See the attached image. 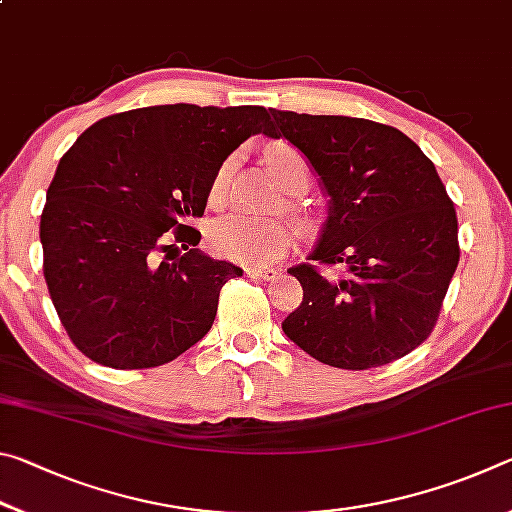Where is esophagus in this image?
Returning <instances> with one entry per match:
<instances>
[{
    "instance_id": "1",
    "label": "esophagus",
    "mask_w": 512,
    "mask_h": 512,
    "mask_svg": "<svg viewBox=\"0 0 512 512\" xmlns=\"http://www.w3.org/2000/svg\"><path fill=\"white\" fill-rule=\"evenodd\" d=\"M246 275L253 277V280H273L277 273H275V268H271V266H248Z\"/></svg>"
}]
</instances>
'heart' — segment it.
I'll return each mask as SVG.
<instances>
[{"label": "heart", "instance_id": "b5f03b06", "mask_svg": "<svg viewBox=\"0 0 512 512\" xmlns=\"http://www.w3.org/2000/svg\"><path fill=\"white\" fill-rule=\"evenodd\" d=\"M266 160L275 171L280 183L289 192H302L307 187V167L296 149L287 144H275L266 151ZM230 178V162L216 171L212 180V198L223 194ZM212 248L221 257L235 259L241 264H271L287 250L296 239V228L289 221L266 219L246 212L223 216L212 225Z\"/></svg>", "mask_w": 512, "mask_h": 512}]
</instances>
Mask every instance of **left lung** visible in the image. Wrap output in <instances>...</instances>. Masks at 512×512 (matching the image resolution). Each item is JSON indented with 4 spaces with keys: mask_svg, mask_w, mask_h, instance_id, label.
<instances>
[{
    "mask_svg": "<svg viewBox=\"0 0 512 512\" xmlns=\"http://www.w3.org/2000/svg\"><path fill=\"white\" fill-rule=\"evenodd\" d=\"M268 137L305 155L327 196L309 262L289 268L302 302L282 329L309 357L366 370L427 339L458 266L454 203L433 162L393 126L273 110ZM341 263L327 278L315 264Z\"/></svg>",
    "mask_w": 512,
    "mask_h": 512,
    "instance_id": "obj_1",
    "label": "left lung"
}]
</instances>
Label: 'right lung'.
I'll list each match as a JSON object with an SVG mask.
<instances>
[{
	"label": "right lung",
	"mask_w": 512,
	"mask_h": 512,
	"mask_svg": "<svg viewBox=\"0 0 512 512\" xmlns=\"http://www.w3.org/2000/svg\"><path fill=\"white\" fill-rule=\"evenodd\" d=\"M262 106L171 103L99 119L58 162L40 219L45 280L85 357L117 370L169 363L210 332L241 268L198 250L212 180ZM173 229L174 235L168 232ZM176 243L187 254L160 260Z\"/></svg>",
	"instance_id": "obj_1"
}]
</instances>
